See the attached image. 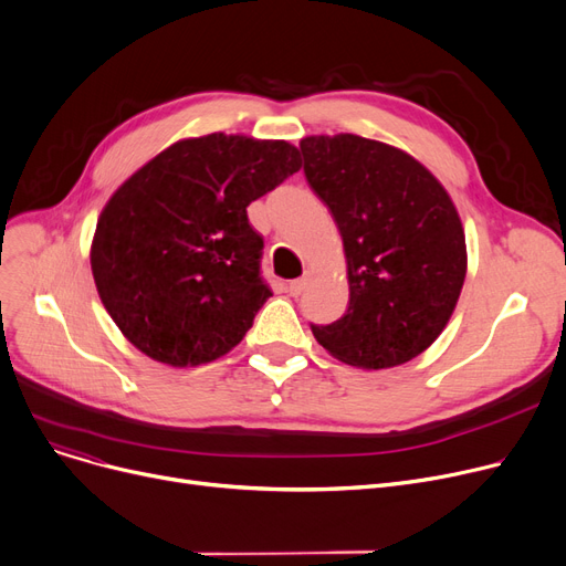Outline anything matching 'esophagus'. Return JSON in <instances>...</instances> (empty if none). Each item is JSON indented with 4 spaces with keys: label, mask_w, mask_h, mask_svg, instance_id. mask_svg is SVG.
Returning <instances> with one entry per match:
<instances>
[{
    "label": "esophagus",
    "mask_w": 566,
    "mask_h": 566,
    "mask_svg": "<svg viewBox=\"0 0 566 566\" xmlns=\"http://www.w3.org/2000/svg\"><path fill=\"white\" fill-rule=\"evenodd\" d=\"M307 282H310V273H305V275H303V277H298V280H293V282H289L286 291H289L291 295H295V298H298V295H301V293L305 291Z\"/></svg>",
    "instance_id": "34e87169"
}]
</instances>
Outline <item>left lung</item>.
Segmentation results:
<instances>
[{
  "label": "left lung",
  "instance_id": "8db88e82",
  "mask_svg": "<svg viewBox=\"0 0 566 566\" xmlns=\"http://www.w3.org/2000/svg\"><path fill=\"white\" fill-rule=\"evenodd\" d=\"M310 188L344 241L348 310L314 325L337 360L388 369L418 358L448 325L465 280V233L438 178L401 148L360 135L301 139Z\"/></svg>",
  "mask_w": 566,
  "mask_h": 566
}]
</instances>
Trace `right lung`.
I'll return each mask as SVG.
<instances>
[{
  "label": "right lung",
  "mask_w": 566,
  "mask_h": 566,
  "mask_svg": "<svg viewBox=\"0 0 566 566\" xmlns=\"http://www.w3.org/2000/svg\"><path fill=\"white\" fill-rule=\"evenodd\" d=\"M284 139H181L105 203L92 243L101 301L124 337L171 367L218 360L273 291L248 206L301 169Z\"/></svg>",
  "instance_id": "add662e5"
}]
</instances>
